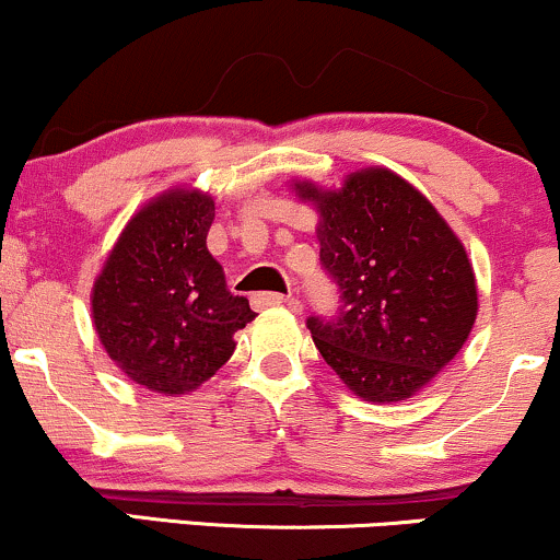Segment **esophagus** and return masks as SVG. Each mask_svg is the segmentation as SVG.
<instances>
[{
    "label": "esophagus",
    "instance_id": "1",
    "mask_svg": "<svg viewBox=\"0 0 560 560\" xmlns=\"http://www.w3.org/2000/svg\"><path fill=\"white\" fill-rule=\"evenodd\" d=\"M284 302H292L289 294H279V292H258L253 294V305L258 307H273V305H284Z\"/></svg>",
    "mask_w": 560,
    "mask_h": 560
}]
</instances>
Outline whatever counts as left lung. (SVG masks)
Returning a JSON list of instances; mask_svg holds the SVG:
<instances>
[{
    "label": "left lung",
    "mask_w": 560,
    "mask_h": 560,
    "mask_svg": "<svg viewBox=\"0 0 560 560\" xmlns=\"http://www.w3.org/2000/svg\"><path fill=\"white\" fill-rule=\"evenodd\" d=\"M294 191L316 205L320 266L342 300L334 318H307L313 342L358 397L408 400L458 355L477 320L464 244L387 168L350 173L342 189L294 182Z\"/></svg>",
    "instance_id": "8db88e82"
}]
</instances>
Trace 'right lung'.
Masks as SVG:
<instances>
[{"label":"right lung","mask_w":560,"mask_h":560,"mask_svg":"<svg viewBox=\"0 0 560 560\" xmlns=\"http://www.w3.org/2000/svg\"><path fill=\"white\" fill-rule=\"evenodd\" d=\"M213 197L168 189L150 199L107 255L92 289L100 342L131 382L189 395L229 361L234 334L258 313L226 289L208 253Z\"/></svg>","instance_id":"1"}]
</instances>
